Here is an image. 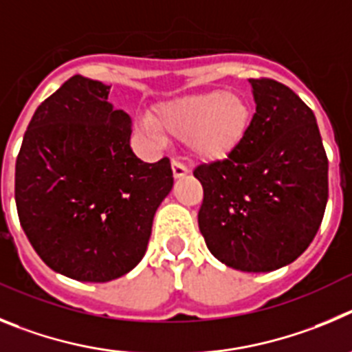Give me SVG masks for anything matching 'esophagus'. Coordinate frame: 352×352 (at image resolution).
<instances>
[{"mask_svg": "<svg viewBox=\"0 0 352 352\" xmlns=\"http://www.w3.org/2000/svg\"><path fill=\"white\" fill-rule=\"evenodd\" d=\"M172 170L175 179H182V177H186L189 173L188 166L184 163H180V161H172Z\"/></svg>", "mask_w": 352, "mask_h": 352, "instance_id": "obj_1", "label": "esophagus"}]
</instances>
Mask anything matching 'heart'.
<instances>
[{
    "label": "heart",
    "mask_w": 352,
    "mask_h": 352,
    "mask_svg": "<svg viewBox=\"0 0 352 352\" xmlns=\"http://www.w3.org/2000/svg\"><path fill=\"white\" fill-rule=\"evenodd\" d=\"M252 122V107L242 94L207 91L164 101L153 119L144 117L140 128L161 140V129L186 137V147L201 161H223L235 153Z\"/></svg>",
    "instance_id": "obj_1"
}]
</instances>
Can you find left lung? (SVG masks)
Returning a JSON list of instances; mask_svg holds the SVG:
<instances>
[{
  "mask_svg": "<svg viewBox=\"0 0 352 352\" xmlns=\"http://www.w3.org/2000/svg\"><path fill=\"white\" fill-rule=\"evenodd\" d=\"M256 113L235 153L199 164L198 226L208 251L242 272H272L303 254L328 201V157L314 112L272 78H251Z\"/></svg>",
  "mask_w": 352,
  "mask_h": 352,
  "instance_id": "obj_1",
  "label": "left lung"
}]
</instances>
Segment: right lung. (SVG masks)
Returning a JSON list of instances; mask_svg holds the SVG:
<instances>
[{"instance_id": "1", "label": "right lung", "mask_w": 352, "mask_h": 352, "mask_svg": "<svg viewBox=\"0 0 352 352\" xmlns=\"http://www.w3.org/2000/svg\"><path fill=\"white\" fill-rule=\"evenodd\" d=\"M110 85L68 78L38 107L15 161V205L36 254L54 272L109 283L137 267L173 186L168 157L144 163L131 119Z\"/></svg>"}]
</instances>
